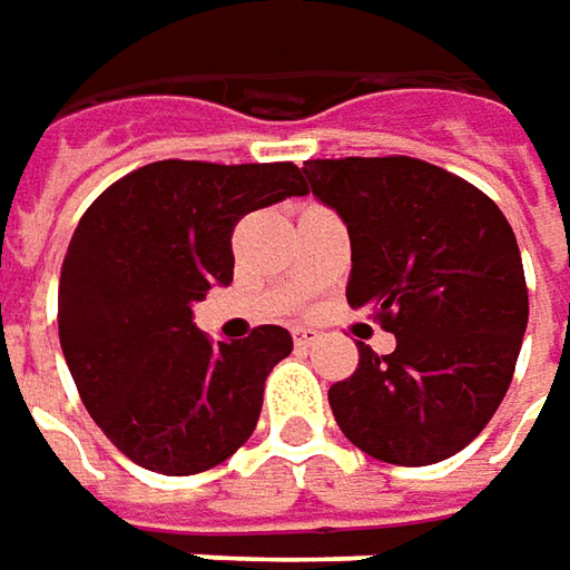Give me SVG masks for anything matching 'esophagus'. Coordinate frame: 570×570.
<instances>
[{
  "instance_id": "1",
  "label": "esophagus",
  "mask_w": 570,
  "mask_h": 570,
  "mask_svg": "<svg viewBox=\"0 0 570 570\" xmlns=\"http://www.w3.org/2000/svg\"><path fill=\"white\" fill-rule=\"evenodd\" d=\"M317 340H321V331H315V327H296V331H293L296 350H312Z\"/></svg>"
}]
</instances>
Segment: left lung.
<instances>
[{
  "label": "left lung",
  "mask_w": 570,
  "mask_h": 570,
  "mask_svg": "<svg viewBox=\"0 0 570 570\" xmlns=\"http://www.w3.org/2000/svg\"><path fill=\"white\" fill-rule=\"evenodd\" d=\"M302 171L346 220V299L396 336L390 355L358 343L355 374L327 390L336 424L371 459L443 462L497 415L528 331L512 224L474 184L409 155Z\"/></svg>",
  "instance_id": "obj_1"
}]
</instances>
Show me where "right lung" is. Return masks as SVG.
<instances>
[{"mask_svg": "<svg viewBox=\"0 0 570 570\" xmlns=\"http://www.w3.org/2000/svg\"><path fill=\"white\" fill-rule=\"evenodd\" d=\"M305 193L293 161L168 158L83 212L58 281V340L87 412L130 462L184 478L253 436L293 336L262 324L215 343L193 324V302L234 281L236 220Z\"/></svg>", "mask_w": 570, "mask_h": 570, "instance_id": "add662e5", "label": "right lung"}]
</instances>
